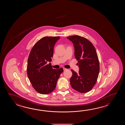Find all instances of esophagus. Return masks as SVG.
<instances>
[{
	"mask_svg": "<svg viewBox=\"0 0 125 125\" xmlns=\"http://www.w3.org/2000/svg\"><path fill=\"white\" fill-rule=\"evenodd\" d=\"M63 69L64 71H66V70H67V69H66V68H65V67H63Z\"/></svg>",
	"mask_w": 125,
	"mask_h": 125,
	"instance_id": "34e87169",
	"label": "esophagus"
}]
</instances>
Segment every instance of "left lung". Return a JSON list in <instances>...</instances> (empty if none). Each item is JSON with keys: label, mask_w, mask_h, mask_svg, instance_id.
<instances>
[{"label": "left lung", "mask_w": 125, "mask_h": 125, "mask_svg": "<svg viewBox=\"0 0 125 125\" xmlns=\"http://www.w3.org/2000/svg\"><path fill=\"white\" fill-rule=\"evenodd\" d=\"M74 48V56L80 71L73 70L70 83L75 90L80 93L88 92L95 85L100 72V64L96 49L93 44L85 37L78 35L67 37Z\"/></svg>", "instance_id": "obj_1"}]
</instances>
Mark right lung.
Instances as JSON below:
<instances>
[{"label":"right lung","mask_w":125,"mask_h":125,"mask_svg":"<svg viewBox=\"0 0 125 125\" xmlns=\"http://www.w3.org/2000/svg\"><path fill=\"white\" fill-rule=\"evenodd\" d=\"M60 37H45L35 43L29 53L27 71L32 86L38 93L48 94L56 88L63 69H53L51 64L53 47Z\"/></svg>","instance_id":"add662e5"}]
</instances>
